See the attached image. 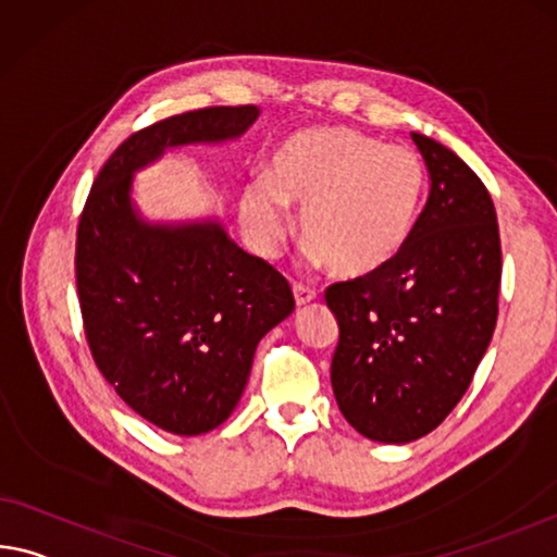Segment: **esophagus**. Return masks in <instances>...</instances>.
I'll return each instance as SVG.
<instances>
[{
    "instance_id": "34e87169",
    "label": "esophagus",
    "mask_w": 557,
    "mask_h": 557,
    "mask_svg": "<svg viewBox=\"0 0 557 557\" xmlns=\"http://www.w3.org/2000/svg\"><path fill=\"white\" fill-rule=\"evenodd\" d=\"M293 293H295V305H297V307H307V305L314 302V299H317L314 289L302 287V285H295Z\"/></svg>"
}]
</instances>
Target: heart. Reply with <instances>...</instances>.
I'll return each instance as SVG.
<instances>
[{
    "mask_svg": "<svg viewBox=\"0 0 557 557\" xmlns=\"http://www.w3.org/2000/svg\"><path fill=\"white\" fill-rule=\"evenodd\" d=\"M421 193L423 165L411 148L322 126L282 140L264 183L247 185L237 208L262 258L277 255L289 227L285 210H293L310 262L326 264L334 277L361 280L404 250Z\"/></svg>",
    "mask_w": 557,
    "mask_h": 557,
    "instance_id": "1",
    "label": "heart"
}]
</instances>
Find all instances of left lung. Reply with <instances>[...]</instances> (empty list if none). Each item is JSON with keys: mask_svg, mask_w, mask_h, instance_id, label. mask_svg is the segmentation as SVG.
<instances>
[{"mask_svg": "<svg viewBox=\"0 0 557 557\" xmlns=\"http://www.w3.org/2000/svg\"><path fill=\"white\" fill-rule=\"evenodd\" d=\"M431 190L404 250L372 277L326 287L339 322L332 389L361 436L409 444L434 431L488 349L500 235L491 193L438 140L411 134Z\"/></svg>", "mask_w": 557, "mask_h": 557, "instance_id": "8db88e82", "label": "left lung"}]
</instances>
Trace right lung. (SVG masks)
Segmentation results:
<instances>
[{
  "mask_svg": "<svg viewBox=\"0 0 557 557\" xmlns=\"http://www.w3.org/2000/svg\"><path fill=\"white\" fill-rule=\"evenodd\" d=\"M258 116V106H210L136 131L103 163L78 220L76 289L96 367L131 409L178 436L231 417L258 342L295 297L218 220L148 223L131 185L168 148L237 138Z\"/></svg>",
  "mask_w": 557,
  "mask_h": 557,
  "instance_id": "add662e5",
  "label": "right lung"
}]
</instances>
